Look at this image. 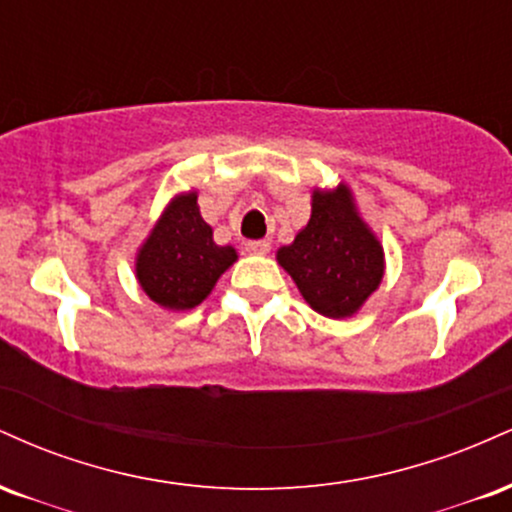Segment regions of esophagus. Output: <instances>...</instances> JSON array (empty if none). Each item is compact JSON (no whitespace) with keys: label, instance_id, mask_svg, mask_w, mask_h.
<instances>
[{"label":"esophagus","instance_id":"esophagus-1","mask_svg":"<svg viewBox=\"0 0 512 512\" xmlns=\"http://www.w3.org/2000/svg\"><path fill=\"white\" fill-rule=\"evenodd\" d=\"M269 248H272L269 240H248V243H245V250H248L250 255H267Z\"/></svg>","mask_w":512,"mask_h":512}]
</instances>
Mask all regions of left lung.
Returning a JSON list of instances; mask_svg holds the SVG:
<instances>
[{
    "instance_id": "1",
    "label": "left lung",
    "mask_w": 512,
    "mask_h": 512,
    "mask_svg": "<svg viewBox=\"0 0 512 512\" xmlns=\"http://www.w3.org/2000/svg\"><path fill=\"white\" fill-rule=\"evenodd\" d=\"M276 260L296 281L310 308L325 317H351L380 286L385 255L380 240L358 216L349 187L313 192L308 226Z\"/></svg>"
}]
</instances>
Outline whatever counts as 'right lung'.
I'll return each instance as SVG.
<instances>
[{"mask_svg": "<svg viewBox=\"0 0 512 512\" xmlns=\"http://www.w3.org/2000/svg\"><path fill=\"white\" fill-rule=\"evenodd\" d=\"M236 260V248L214 243V231L199 214L197 192H187L168 204L139 248L137 279L161 308L190 310Z\"/></svg>", "mask_w": 512, "mask_h": 512, "instance_id": "1", "label": "right lung"}]
</instances>
